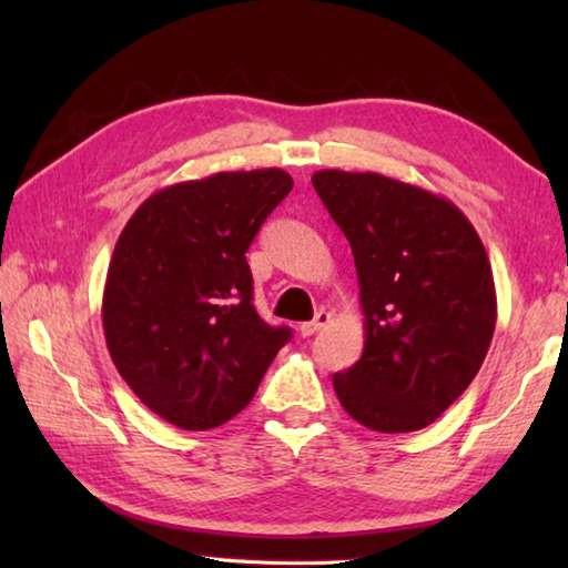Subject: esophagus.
Wrapping results in <instances>:
<instances>
[{
    "instance_id": "1",
    "label": "esophagus",
    "mask_w": 568,
    "mask_h": 568,
    "mask_svg": "<svg viewBox=\"0 0 568 568\" xmlns=\"http://www.w3.org/2000/svg\"><path fill=\"white\" fill-rule=\"evenodd\" d=\"M328 323H331V313H328V311H318V313H315L313 321H307V323L301 325V335L318 333V331L325 328V325H328Z\"/></svg>"
}]
</instances>
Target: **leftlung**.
<instances>
[{"mask_svg":"<svg viewBox=\"0 0 568 568\" xmlns=\"http://www.w3.org/2000/svg\"><path fill=\"white\" fill-rule=\"evenodd\" d=\"M313 187L348 237L365 345L335 373L341 406L378 434L434 423L484 363L496 328L488 255L450 203L378 172L318 170Z\"/></svg>","mask_w":568,"mask_h":568,"instance_id":"1","label":"left lung"}]
</instances>
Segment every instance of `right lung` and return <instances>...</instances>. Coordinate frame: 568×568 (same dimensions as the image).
<instances>
[{"label": "right lung", "mask_w": 568, "mask_h": 568, "mask_svg": "<svg viewBox=\"0 0 568 568\" xmlns=\"http://www.w3.org/2000/svg\"><path fill=\"white\" fill-rule=\"evenodd\" d=\"M291 190L277 168L217 172L158 190L124 225L102 295L104 341L134 396L172 426L237 416L291 341L257 315L245 261Z\"/></svg>", "instance_id": "right-lung-1"}]
</instances>
